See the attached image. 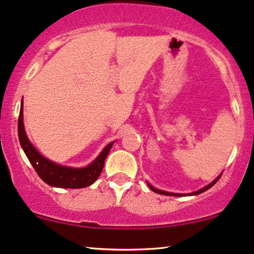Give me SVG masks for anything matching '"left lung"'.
<instances>
[{
  "mask_svg": "<svg viewBox=\"0 0 254 254\" xmlns=\"http://www.w3.org/2000/svg\"><path fill=\"white\" fill-rule=\"evenodd\" d=\"M220 178V176H218V177L214 179V181L211 183V184H208L207 186H205V188H203V189H200V190H198V191H195V192H192V193H188V194H183V193H172V192H166V191H162V190H158V189H155L153 188V186H151L150 184H149V186H150V189L151 190H152L153 192H156V193H159V194H165V195H177V197H181V195H193V194H199V193H201V192H205L206 190H208V189L210 188H212V186L216 184V183L218 182V179Z\"/></svg>",
  "mask_w": 254,
  "mask_h": 254,
  "instance_id": "8db88e82",
  "label": "left lung"
}]
</instances>
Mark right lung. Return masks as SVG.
<instances>
[{"label": "right lung", "instance_id": "obj_1", "mask_svg": "<svg viewBox=\"0 0 254 254\" xmlns=\"http://www.w3.org/2000/svg\"><path fill=\"white\" fill-rule=\"evenodd\" d=\"M18 139L29 162L34 166L40 178L48 185L64 189H82L94 184L103 170L105 158L114 142L108 144L91 164L85 168H69L44 158L35 146L29 142L23 125V99L21 102L20 116H18Z\"/></svg>", "mask_w": 254, "mask_h": 254}]
</instances>
